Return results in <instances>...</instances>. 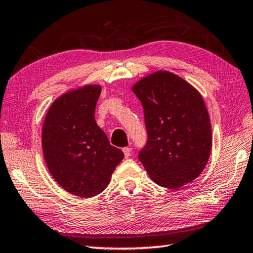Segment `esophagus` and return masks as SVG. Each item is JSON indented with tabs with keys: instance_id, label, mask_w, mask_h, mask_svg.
<instances>
[{
	"instance_id": "esophagus-1",
	"label": "esophagus",
	"mask_w": 253,
	"mask_h": 253,
	"mask_svg": "<svg viewBox=\"0 0 253 253\" xmlns=\"http://www.w3.org/2000/svg\"><path fill=\"white\" fill-rule=\"evenodd\" d=\"M123 152L125 154V158H128L130 156V148L129 147H124Z\"/></svg>"
}]
</instances>
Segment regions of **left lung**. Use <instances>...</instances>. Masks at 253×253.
I'll return each instance as SVG.
<instances>
[{"mask_svg": "<svg viewBox=\"0 0 253 253\" xmlns=\"http://www.w3.org/2000/svg\"><path fill=\"white\" fill-rule=\"evenodd\" d=\"M131 90L144 108L148 139L138 158L149 177L169 188L194 181L212 149L211 123L202 95L166 70L143 77Z\"/></svg>", "mask_w": 253, "mask_h": 253, "instance_id": "1", "label": "left lung"}]
</instances>
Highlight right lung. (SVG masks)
<instances>
[{
    "label": "right lung",
    "mask_w": 253,
    "mask_h": 253,
    "mask_svg": "<svg viewBox=\"0 0 253 253\" xmlns=\"http://www.w3.org/2000/svg\"><path fill=\"white\" fill-rule=\"evenodd\" d=\"M100 84H84L60 95L46 111L42 151L52 177L81 198L101 193L124 153L111 146L95 121Z\"/></svg>",
    "instance_id": "add662e5"
}]
</instances>
